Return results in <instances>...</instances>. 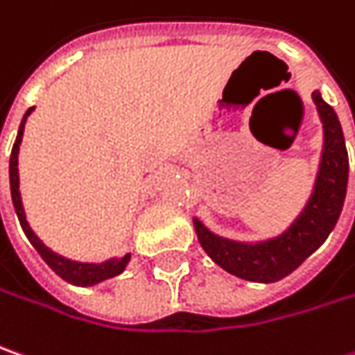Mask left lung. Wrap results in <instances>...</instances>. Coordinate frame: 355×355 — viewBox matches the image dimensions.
<instances>
[{
	"instance_id": "obj_1",
	"label": "left lung",
	"mask_w": 355,
	"mask_h": 355,
	"mask_svg": "<svg viewBox=\"0 0 355 355\" xmlns=\"http://www.w3.org/2000/svg\"><path fill=\"white\" fill-rule=\"evenodd\" d=\"M311 99L322 121L324 144L310 198L295 220L274 238L239 241L223 238L200 218H193V230L204 252L227 274L259 284L277 282L300 268L328 239L340 220L349 173L346 139L334 107L318 89H313Z\"/></svg>"
}]
</instances>
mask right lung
Instances as JSON below:
<instances>
[{
  "instance_id": "right-lung-1",
  "label": "right lung",
  "mask_w": 355,
  "mask_h": 355,
  "mask_svg": "<svg viewBox=\"0 0 355 355\" xmlns=\"http://www.w3.org/2000/svg\"><path fill=\"white\" fill-rule=\"evenodd\" d=\"M35 107H29L26 112V116L19 123V130H17V137H15V144H13V150H11V157H9V187H11V202L15 207V214H17V220L21 223V230L27 236V239L31 241V245L37 250V254L44 257V261L60 275L62 279H65L67 284H73V286H81V288H87V286H96L101 284L110 277H116L119 275L130 263L132 254H125L121 257H110L101 263H94V261H76V259H69V257L60 256L58 252L49 250L42 239L35 236V232L29 227V222L26 218V209H24V202H21V191H19V169H17V157H19V146H21V137H24V130H26V121L29 114L33 112Z\"/></svg>"
}]
</instances>
